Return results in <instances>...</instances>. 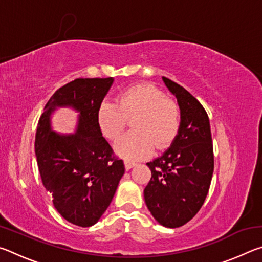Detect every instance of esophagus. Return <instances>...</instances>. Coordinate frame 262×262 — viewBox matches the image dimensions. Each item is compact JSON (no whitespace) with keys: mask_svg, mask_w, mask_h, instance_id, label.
I'll list each match as a JSON object with an SVG mask.
<instances>
[{"mask_svg":"<svg viewBox=\"0 0 262 262\" xmlns=\"http://www.w3.org/2000/svg\"><path fill=\"white\" fill-rule=\"evenodd\" d=\"M136 163L133 162V161H129V159H125V166L127 170H129V168H132L133 166H135Z\"/></svg>","mask_w":262,"mask_h":262,"instance_id":"1","label":"esophagus"}]
</instances>
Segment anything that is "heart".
<instances>
[{"label":"heart","instance_id":"heart-1","mask_svg":"<svg viewBox=\"0 0 262 262\" xmlns=\"http://www.w3.org/2000/svg\"><path fill=\"white\" fill-rule=\"evenodd\" d=\"M97 120L105 137L115 141L132 121L133 132L119 140L115 150L127 159H137L167 148L178 135L181 112L178 103L152 84L128 86L115 98V104L104 101Z\"/></svg>","mask_w":262,"mask_h":262}]
</instances>
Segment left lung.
<instances>
[{
	"instance_id": "8db88e82",
	"label": "left lung",
	"mask_w": 262,
	"mask_h": 262,
	"mask_svg": "<svg viewBox=\"0 0 262 262\" xmlns=\"http://www.w3.org/2000/svg\"><path fill=\"white\" fill-rule=\"evenodd\" d=\"M177 97L181 125L167 151L147 163L151 178L144 200L151 215L166 228H179L201 209L214 172L209 118L200 101L178 83L163 77Z\"/></svg>"
}]
</instances>
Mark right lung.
Wrapping results in <instances>:
<instances>
[{
  "label": "right lung",
  "mask_w": 262,
  "mask_h": 262,
  "mask_svg": "<svg viewBox=\"0 0 262 262\" xmlns=\"http://www.w3.org/2000/svg\"><path fill=\"white\" fill-rule=\"evenodd\" d=\"M112 83V77H97L64 84L47 101L38 121L34 149L42 185L59 214L77 227L98 222L125 173L122 159L103 137L97 120ZM56 105H73L81 113L75 135L50 130L49 114Z\"/></svg>",
  "instance_id": "right-lung-1"
}]
</instances>
